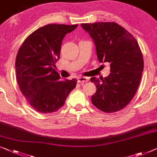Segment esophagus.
Masks as SVG:
<instances>
[{
    "mask_svg": "<svg viewBox=\"0 0 157 157\" xmlns=\"http://www.w3.org/2000/svg\"><path fill=\"white\" fill-rule=\"evenodd\" d=\"M77 80H78V83H85V82H87L88 81V78H87V77H84V76H79L78 78H77Z\"/></svg>",
    "mask_w": 157,
    "mask_h": 157,
    "instance_id": "esophagus-1",
    "label": "esophagus"
}]
</instances>
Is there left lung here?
Segmentation results:
<instances>
[{
    "label": "left lung",
    "instance_id": "8db88e82",
    "mask_svg": "<svg viewBox=\"0 0 157 157\" xmlns=\"http://www.w3.org/2000/svg\"><path fill=\"white\" fill-rule=\"evenodd\" d=\"M96 47L100 62L110 63V74L105 78L92 77L96 92L91 97L94 106L105 113L123 109L139 87L144 60L138 42L131 33L115 22L83 23Z\"/></svg>",
    "mask_w": 157,
    "mask_h": 157
}]
</instances>
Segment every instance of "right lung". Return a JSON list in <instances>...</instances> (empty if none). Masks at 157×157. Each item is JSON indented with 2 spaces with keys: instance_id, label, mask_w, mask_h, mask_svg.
Masks as SVG:
<instances>
[{
  "instance_id": "obj_1",
  "label": "right lung",
  "mask_w": 157,
  "mask_h": 157,
  "mask_svg": "<svg viewBox=\"0 0 157 157\" xmlns=\"http://www.w3.org/2000/svg\"><path fill=\"white\" fill-rule=\"evenodd\" d=\"M78 25L49 24L26 38L15 59L16 79L22 94L41 113H54L76 88V79L61 80L53 67L60 57L63 37Z\"/></svg>"
}]
</instances>
